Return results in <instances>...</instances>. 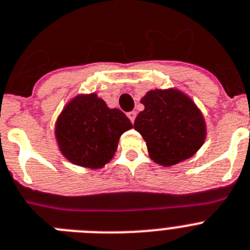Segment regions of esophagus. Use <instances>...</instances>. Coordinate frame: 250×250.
Returning a JSON list of instances; mask_svg holds the SVG:
<instances>
[{
  "label": "esophagus",
  "instance_id": "1",
  "mask_svg": "<svg viewBox=\"0 0 250 250\" xmlns=\"http://www.w3.org/2000/svg\"><path fill=\"white\" fill-rule=\"evenodd\" d=\"M127 117H129L130 121L134 124V121H135V117H136L135 111H130V112H127Z\"/></svg>",
  "mask_w": 250,
  "mask_h": 250
}]
</instances>
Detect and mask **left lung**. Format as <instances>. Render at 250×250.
Returning a JSON list of instances; mask_svg holds the SVG:
<instances>
[{
  "mask_svg": "<svg viewBox=\"0 0 250 250\" xmlns=\"http://www.w3.org/2000/svg\"><path fill=\"white\" fill-rule=\"evenodd\" d=\"M134 129L142 134L149 157L170 167L186 161L201 148L206 125L195 102L178 89H153L142 99Z\"/></svg>",
  "mask_w": 250,
  "mask_h": 250,
  "instance_id": "obj_1",
  "label": "left lung"
}]
</instances>
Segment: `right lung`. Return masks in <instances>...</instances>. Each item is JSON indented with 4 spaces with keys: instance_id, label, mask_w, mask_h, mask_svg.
I'll return each mask as SVG.
<instances>
[{
    "instance_id": "obj_1",
    "label": "right lung",
    "mask_w": 250,
    "mask_h": 250,
    "mask_svg": "<svg viewBox=\"0 0 250 250\" xmlns=\"http://www.w3.org/2000/svg\"><path fill=\"white\" fill-rule=\"evenodd\" d=\"M133 127L119 108H108L96 93L74 97L55 124V138L62 154L81 167L99 169L112 159L117 143Z\"/></svg>"
}]
</instances>
